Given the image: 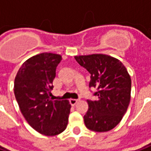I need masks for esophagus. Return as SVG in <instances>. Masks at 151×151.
<instances>
[{
  "instance_id": "1",
  "label": "esophagus",
  "mask_w": 151,
  "mask_h": 151,
  "mask_svg": "<svg viewBox=\"0 0 151 151\" xmlns=\"http://www.w3.org/2000/svg\"><path fill=\"white\" fill-rule=\"evenodd\" d=\"M78 102V100H75V99H71V100H70V104H71L72 106H74V105H76Z\"/></svg>"
}]
</instances>
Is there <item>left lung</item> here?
Returning a JSON list of instances; mask_svg holds the SVG:
<instances>
[{"mask_svg": "<svg viewBox=\"0 0 151 151\" xmlns=\"http://www.w3.org/2000/svg\"><path fill=\"white\" fill-rule=\"evenodd\" d=\"M75 60L90 73L89 88H96V100H88L83 116L86 128L95 132L114 128L127 111L131 95V78L124 65L114 57L93 54Z\"/></svg>", "mask_w": 151, "mask_h": 151, "instance_id": "1", "label": "left lung"}]
</instances>
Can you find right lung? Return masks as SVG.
I'll list each match as a JSON object with an SVG mask.
<instances>
[{
    "label": "right lung",
    "mask_w": 151,
    "mask_h": 151,
    "mask_svg": "<svg viewBox=\"0 0 151 151\" xmlns=\"http://www.w3.org/2000/svg\"><path fill=\"white\" fill-rule=\"evenodd\" d=\"M61 60L53 53L34 56L22 65L14 81V94L24 118L37 132L48 136L61 134L68 122L69 102L53 101L50 97Z\"/></svg>",
    "instance_id": "right-lung-1"
}]
</instances>
